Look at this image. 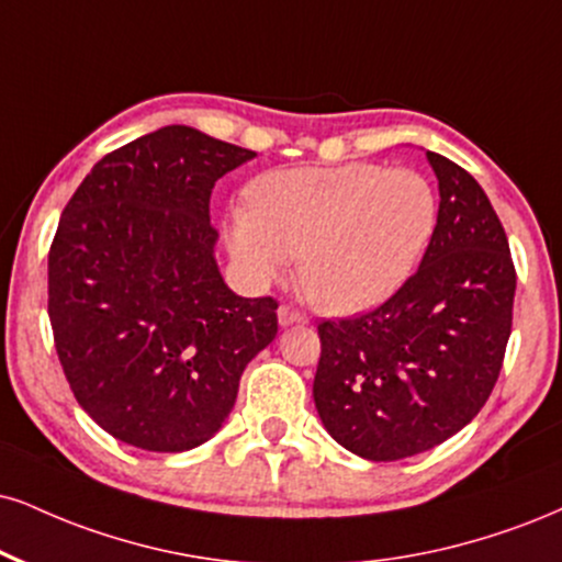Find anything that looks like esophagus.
Here are the masks:
<instances>
[{
  "label": "esophagus",
  "mask_w": 562,
  "mask_h": 562,
  "mask_svg": "<svg viewBox=\"0 0 562 562\" xmlns=\"http://www.w3.org/2000/svg\"><path fill=\"white\" fill-rule=\"evenodd\" d=\"M304 315L300 313V310L289 307V304H281L279 307V323L281 325H294V323H302Z\"/></svg>",
  "instance_id": "esophagus-1"
}]
</instances>
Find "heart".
<instances>
[{
	"label": "heart",
	"mask_w": 562,
	"mask_h": 562,
	"mask_svg": "<svg viewBox=\"0 0 562 562\" xmlns=\"http://www.w3.org/2000/svg\"><path fill=\"white\" fill-rule=\"evenodd\" d=\"M435 228L438 192L425 175L355 161L258 177L226 241L258 281L296 255L302 294L325 313L357 315L404 286Z\"/></svg>",
	"instance_id": "heart-1"
}]
</instances>
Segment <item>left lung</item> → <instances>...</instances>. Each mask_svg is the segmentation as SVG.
Here are the masks:
<instances>
[{
	"label": "left lung",
	"instance_id": "8db88e82",
	"mask_svg": "<svg viewBox=\"0 0 562 562\" xmlns=\"http://www.w3.org/2000/svg\"><path fill=\"white\" fill-rule=\"evenodd\" d=\"M438 228L417 273L375 310L321 321L313 396L334 440L398 461L467 427L501 375L516 268L495 207L450 158L427 154Z\"/></svg>",
	"mask_w": 562,
	"mask_h": 562
}]
</instances>
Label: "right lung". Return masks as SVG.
I'll return each mask as SVG.
<instances>
[{"instance_id": "1", "label": "right lung", "mask_w": 562, "mask_h": 562, "mask_svg": "<svg viewBox=\"0 0 562 562\" xmlns=\"http://www.w3.org/2000/svg\"><path fill=\"white\" fill-rule=\"evenodd\" d=\"M252 150L184 124L101 158L48 249V321L78 404L127 446L179 453L218 432L279 302L221 279L211 192Z\"/></svg>"}]
</instances>
